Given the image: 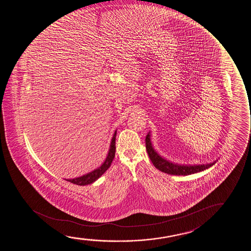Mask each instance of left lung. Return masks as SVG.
Wrapping results in <instances>:
<instances>
[{
  "instance_id": "1",
  "label": "left lung",
  "mask_w": 251,
  "mask_h": 251,
  "mask_svg": "<svg viewBox=\"0 0 251 251\" xmlns=\"http://www.w3.org/2000/svg\"><path fill=\"white\" fill-rule=\"evenodd\" d=\"M146 148L148 151V156L151 159V163L160 172H165L170 175L187 176L197 172H202L206 169L209 168L214 165L215 162L206 164V165H178L169 161L165 158H162L157 151H155L151 142V134L150 132L146 136Z\"/></svg>"
}]
</instances>
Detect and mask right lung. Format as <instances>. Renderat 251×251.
Returning a JSON list of instances; mask_svg holds the SVG:
<instances>
[{"label": "right lung", "mask_w": 251, "mask_h": 251, "mask_svg": "<svg viewBox=\"0 0 251 251\" xmlns=\"http://www.w3.org/2000/svg\"><path fill=\"white\" fill-rule=\"evenodd\" d=\"M116 136H117V130L115 131V133H114L106 158L100 167L97 168L93 172L87 173L86 175L81 176L79 177H76V178L74 179H65V180L72 182V183H75V184H77V185L82 186L93 183V182H95L96 180L100 178V176L103 175V173L109 169L111 163L113 161L115 152H116Z\"/></svg>", "instance_id": "obj_1"}]
</instances>
